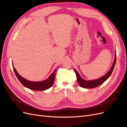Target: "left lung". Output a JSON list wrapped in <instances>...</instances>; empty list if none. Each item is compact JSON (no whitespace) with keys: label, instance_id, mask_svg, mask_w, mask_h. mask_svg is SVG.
Segmentation results:
<instances>
[{"label":"left lung","instance_id":"8db88e82","mask_svg":"<svg viewBox=\"0 0 127 127\" xmlns=\"http://www.w3.org/2000/svg\"><path fill=\"white\" fill-rule=\"evenodd\" d=\"M116 58H117V55H116V52H115V58H114V62L110 70L106 75L102 77L101 78L97 79L92 80H84L81 77H80V76L78 74V72L75 69H74L75 72L76 73V75L77 76V82L79 85L82 87L86 88H93L101 85V84L104 82L106 80H107L109 78L111 74H112L114 67L115 66V64H116Z\"/></svg>","mask_w":127,"mask_h":127}]
</instances>
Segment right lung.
Masks as SVG:
<instances>
[{
  "label": "right lung",
  "mask_w": 127,
  "mask_h": 127,
  "mask_svg": "<svg viewBox=\"0 0 127 127\" xmlns=\"http://www.w3.org/2000/svg\"><path fill=\"white\" fill-rule=\"evenodd\" d=\"M12 64L13 67V64ZM13 69L14 70L15 75H16L18 79L19 80V81L26 88H29L30 90L37 91H44L46 90H48L52 86L53 84L55 81L56 73L57 71L56 69L51 74V75L47 79L43 80V81L32 82L29 81V80H27L24 78L23 77H22V76H21L18 74V73L17 72L16 70L15 69L14 67H13Z\"/></svg>",
  "instance_id": "add662e5"
}]
</instances>
